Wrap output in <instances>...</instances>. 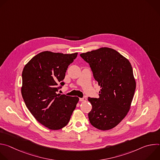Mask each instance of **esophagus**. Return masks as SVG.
I'll return each mask as SVG.
<instances>
[{"instance_id":"esophagus-1","label":"esophagus","mask_w":160,"mask_h":160,"mask_svg":"<svg viewBox=\"0 0 160 160\" xmlns=\"http://www.w3.org/2000/svg\"><path fill=\"white\" fill-rule=\"evenodd\" d=\"M79 100H80V101H81V102H83V101H87V98H80Z\"/></svg>"}]
</instances>
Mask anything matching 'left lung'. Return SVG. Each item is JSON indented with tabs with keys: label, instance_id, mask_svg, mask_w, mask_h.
<instances>
[{
	"label": "left lung",
	"instance_id": "left-lung-1",
	"mask_svg": "<svg viewBox=\"0 0 160 160\" xmlns=\"http://www.w3.org/2000/svg\"><path fill=\"white\" fill-rule=\"evenodd\" d=\"M94 78L101 87L99 98H88L92 106L90 123L101 130L111 129L126 117L133 98L136 83L129 61L117 51L102 48L82 53Z\"/></svg>",
	"mask_w": 160,
	"mask_h": 160
}]
</instances>
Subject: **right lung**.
I'll return each instance as SVG.
<instances>
[{
	"label": "right lung",
	"instance_id": "add662e5",
	"mask_svg": "<svg viewBox=\"0 0 160 160\" xmlns=\"http://www.w3.org/2000/svg\"><path fill=\"white\" fill-rule=\"evenodd\" d=\"M77 54L42 52L22 70L21 94L25 103L35 118L51 130H59L68 123L79 101L77 97L58 94L64 84L67 68Z\"/></svg>",
	"mask_w": 160,
	"mask_h": 160
}]
</instances>
